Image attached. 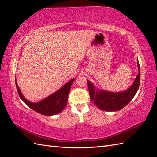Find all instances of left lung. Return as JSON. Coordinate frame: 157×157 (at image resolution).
Here are the masks:
<instances>
[{"mask_svg":"<svg viewBox=\"0 0 157 157\" xmlns=\"http://www.w3.org/2000/svg\"><path fill=\"white\" fill-rule=\"evenodd\" d=\"M137 64L138 73L133 84L124 91L113 92L99 89L90 80H87L90 97L94 105L105 111H119L127 105L134 97L140 86V67L137 59Z\"/></svg>","mask_w":157,"mask_h":157,"instance_id":"left-lung-1","label":"left lung"}]
</instances>
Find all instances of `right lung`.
<instances>
[{
    "instance_id": "obj_1",
    "label": "right lung",
    "mask_w": 157,
    "mask_h": 157,
    "mask_svg": "<svg viewBox=\"0 0 157 157\" xmlns=\"http://www.w3.org/2000/svg\"><path fill=\"white\" fill-rule=\"evenodd\" d=\"M15 80L19 96L28 107L43 115L52 116L60 113L67 105L69 90L75 80V78L70 80L54 93L35 103L29 101L23 96L21 90L18 86L16 78Z\"/></svg>"
}]
</instances>
